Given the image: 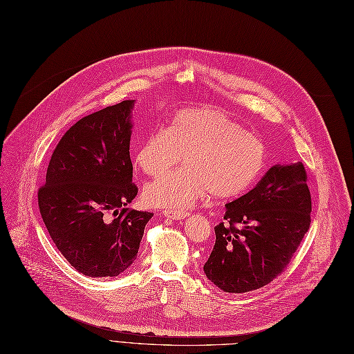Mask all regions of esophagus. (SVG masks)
<instances>
[{
    "mask_svg": "<svg viewBox=\"0 0 354 354\" xmlns=\"http://www.w3.org/2000/svg\"><path fill=\"white\" fill-rule=\"evenodd\" d=\"M162 214L167 218H173V221H181L187 216L186 210H162Z\"/></svg>",
    "mask_w": 354,
    "mask_h": 354,
    "instance_id": "esophagus-1",
    "label": "esophagus"
}]
</instances>
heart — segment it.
Returning <instances> with one entry per match:
<instances>
[{
  "mask_svg": "<svg viewBox=\"0 0 354 354\" xmlns=\"http://www.w3.org/2000/svg\"><path fill=\"white\" fill-rule=\"evenodd\" d=\"M184 156L186 167L144 189L148 205L184 209L210 193L229 200L246 193L266 167V147L225 111L197 106L178 111L171 125L153 129L142 140L136 164L158 177Z\"/></svg>",
  "mask_w": 354,
  "mask_h": 354,
  "instance_id": "obj_1",
  "label": "heart"
}]
</instances>
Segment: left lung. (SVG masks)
<instances>
[{"label":"left lung","mask_w":354,"mask_h":354,"mask_svg":"<svg viewBox=\"0 0 354 354\" xmlns=\"http://www.w3.org/2000/svg\"><path fill=\"white\" fill-rule=\"evenodd\" d=\"M310 213L304 164L271 167L254 189L226 205L206 277L225 292L262 288L288 266L310 229Z\"/></svg>","instance_id":"obj_1"}]
</instances>
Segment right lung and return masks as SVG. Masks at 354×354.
Returning <instances> with one entry per match:
<instances>
[{"label":"right lung","instance_id":"1","mask_svg":"<svg viewBox=\"0 0 354 354\" xmlns=\"http://www.w3.org/2000/svg\"><path fill=\"white\" fill-rule=\"evenodd\" d=\"M132 105L122 100L67 129L39 189L50 238L77 272L92 278L129 268L153 217L127 207L138 193L129 157Z\"/></svg>","mask_w":354,"mask_h":354}]
</instances>
